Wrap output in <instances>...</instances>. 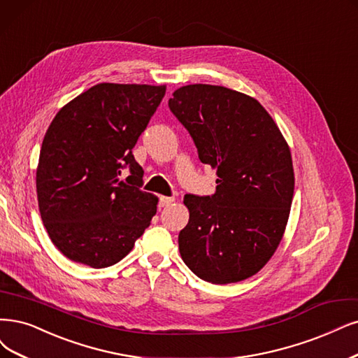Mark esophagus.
Returning a JSON list of instances; mask_svg holds the SVG:
<instances>
[{"mask_svg": "<svg viewBox=\"0 0 358 358\" xmlns=\"http://www.w3.org/2000/svg\"><path fill=\"white\" fill-rule=\"evenodd\" d=\"M174 201H176V197H172V196H171V197L162 196L161 199H159V206H162V208H164V206H168V205H171Z\"/></svg>", "mask_w": 358, "mask_h": 358, "instance_id": "obj_1", "label": "esophagus"}]
</instances>
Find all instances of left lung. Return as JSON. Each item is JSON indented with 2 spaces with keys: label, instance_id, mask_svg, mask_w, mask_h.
<instances>
[{
  "label": "left lung",
  "instance_id": "1",
  "mask_svg": "<svg viewBox=\"0 0 358 358\" xmlns=\"http://www.w3.org/2000/svg\"><path fill=\"white\" fill-rule=\"evenodd\" d=\"M168 106L189 131L202 164L217 169L210 196H184L182 261L199 279L227 285L257 274L279 246L295 177L289 145L259 101L220 85L174 91Z\"/></svg>",
  "mask_w": 358,
  "mask_h": 358
}]
</instances>
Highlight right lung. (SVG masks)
<instances>
[{
	"instance_id": "obj_1",
	"label": "right lung",
	"mask_w": 358,
	"mask_h": 358,
	"mask_svg": "<svg viewBox=\"0 0 358 358\" xmlns=\"http://www.w3.org/2000/svg\"><path fill=\"white\" fill-rule=\"evenodd\" d=\"M165 90L97 84L52 119L39 152L36 193L47 233L64 257L110 267L149 227L157 197L141 190L132 149Z\"/></svg>"
}]
</instances>
